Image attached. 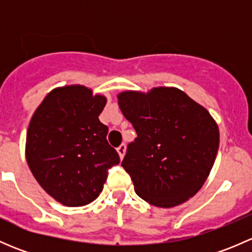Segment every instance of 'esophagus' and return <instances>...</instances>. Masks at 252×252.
Masks as SVG:
<instances>
[{"instance_id":"1","label":"esophagus","mask_w":252,"mask_h":252,"mask_svg":"<svg viewBox=\"0 0 252 252\" xmlns=\"http://www.w3.org/2000/svg\"><path fill=\"white\" fill-rule=\"evenodd\" d=\"M126 144H121L118 147H117V151H118L119 157H121V158H123L124 155H126Z\"/></svg>"}]
</instances>
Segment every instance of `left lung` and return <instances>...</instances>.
<instances>
[{"mask_svg": "<svg viewBox=\"0 0 252 252\" xmlns=\"http://www.w3.org/2000/svg\"><path fill=\"white\" fill-rule=\"evenodd\" d=\"M118 105L138 134L122 161L136 194L163 208L194 196L220 146L218 126L208 111L175 88L124 91Z\"/></svg>", "mask_w": 252, "mask_h": 252, "instance_id": "8db88e82", "label": "left lung"}]
</instances>
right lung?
<instances>
[{"label":"right lung","mask_w":252,"mask_h":252,"mask_svg":"<svg viewBox=\"0 0 252 252\" xmlns=\"http://www.w3.org/2000/svg\"><path fill=\"white\" fill-rule=\"evenodd\" d=\"M105 105L103 96L69 85L51 91L32 114L25 149L28 166L61 204L77 207L93 202L102 191L108 169L119 163L107 141V126L98 119Z\"/></svg>","instance_id":"right-lung-1"}]
</instances>
